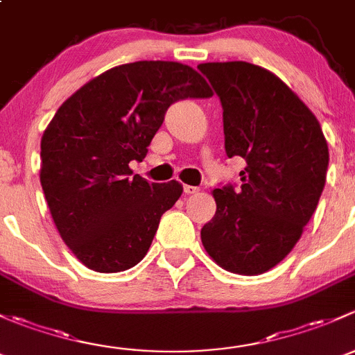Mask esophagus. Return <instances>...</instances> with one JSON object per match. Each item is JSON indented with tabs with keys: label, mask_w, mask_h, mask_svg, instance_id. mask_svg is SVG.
I'll return each mask as SVG.
<instances>
[{
	"label": "esophagus",
	"mask_w": 355,
	"mask_h": 355,
	"mask_svg": "<svg viewBox=\"0 0 355 355\" xmlns=\"http://www.w3.org/2000/svg\"><path fill=\"white\" fill-rule=\"evenodd\" d=\"M182 189H184L186 195H196V193L200 191V188H196V186H189V184L182 186Z\"/></svg>",
	"instance_id": "obj_1"
}]
</instances>
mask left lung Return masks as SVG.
<instances>
[{
	"label": "left lung",
	"instance_id": "8db88e82",
	"mask_svg": "<svg viewBox=\"0 0 355 355\" xmlns=\"http://www.w3.org/2000/svg\"><path fill=\"white\" fill-rule=\"evenodd\" d=\"M198 69L220 97L227 157L248 164L237 191H211L217 211L202 229L203 248L227 272L259 275L291 253L316 210L328 144L308 105L268 69L246 61Z\"/></svg>",
	"mask_w": 355,
	"mask_h": 355
}]
</instances>
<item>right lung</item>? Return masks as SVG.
Listing matches in <instances>:
<instances>
[{"label": "right lung", "mask_w": 355, "mask_h": 355, "mask_svg": "<svg viewBox=\"0 0 355 355\" xmlns=\"http://www.w3.org/2000/svg\"><path fill=\"white\" fill-rule=\"evenodd\" d=\"M211 96L188 64L137 61L61 104L42 135L41 184L61 239L87 268L116 273L144 259L182 184L131 176L130 162L145 159L171 104Z\"/></svg>", "instance_id": "add662e5"}]
</instances>
